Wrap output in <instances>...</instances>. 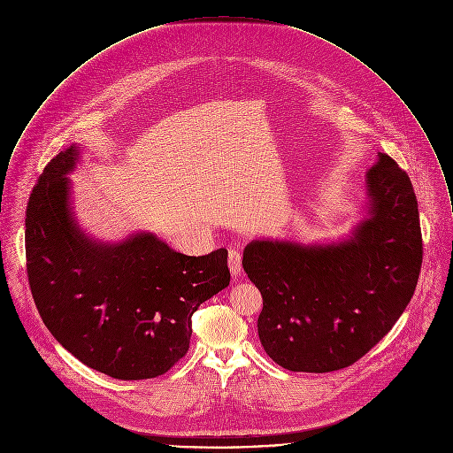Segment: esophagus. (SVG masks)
<instances>
[{
	"label": "esophagus",
	"mask_w": 453,
	"mask_h": 453,
	"mask_svg": "<svg viewBox=\"0 0 453 453\" xmlns=\"http://www.w3.org/2000/svg\"><path fill=\"white\" fill-rule=\"evenodd\" d=\"M228 265H230V272L234 277H239L242 272V255L237 248H230L228 251Z\"/></svg>",
	"instance_id": "obj_1"
}]
</instances>
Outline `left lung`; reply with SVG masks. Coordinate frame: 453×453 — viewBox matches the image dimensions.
<instances>
[{
    "label": "left lung",
    "instance_id": "8db88e82",
    "mask_svg": "<svg viewBox=\"0 0 453 453\" xmlns=\"http://www.w3.org/2000/svg\"><path fill=\"white\" fill-rule=\"evenodd\" d=\"M366 178L370 218L350 241L309 248L255 241L244 250L242 266L263 298L261 345L286 370L354 365L415 293L424 248L411 181L386 153Z\"/></svg>",
    "mask_w": 453,
    "mask_h": 453
}]
</instances>
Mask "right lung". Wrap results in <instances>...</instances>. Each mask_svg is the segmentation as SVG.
Returning <instances> with one entry per match:
<instances>
[{
	"instance_id": "right-lung-1",
	"label": "right lung",
	"mask_w": 453,
	"mask_h": 453,
	"mask_svg": "<svg viewBox=\"0 0 453 453\" xmlns=\"http://www.w3.org/2000/svg\"><path fill=\"white\" fill-rule=\"evenodd\" d=\"M76 148L56 155L26 209V268L36 309L56 340L119 380L169 372L190 347L195 311L230 284L226 250L185 257L150 234L96 244L74 226L65 174Z\"/></svg>"
}]
</instances>
